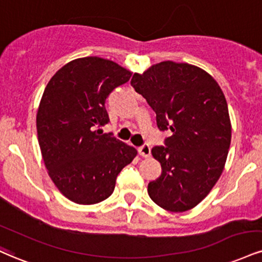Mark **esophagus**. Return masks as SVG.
<instances>
[{"label": "esophagus", "instance_id": "34e87169", "mask_svg": "<svg viewBox=\"0 0 262 262\" xmlns=\"http://www.w3.org/2000/svg\"><path fill=\"white\" fill-rule=\"evenodd\" d=\"M139 155L143 156V157H149L150 154H151V149L149 145H143V146L139 147Z\"/></svg>", "mask_w": 262, "mask_h": 262}]
</instances>
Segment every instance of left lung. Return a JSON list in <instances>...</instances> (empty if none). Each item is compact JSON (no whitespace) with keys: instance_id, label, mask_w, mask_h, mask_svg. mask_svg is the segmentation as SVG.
<instances>
[{"instance_id":"obj_1","label":"left lung","mask_w":262,"mask_h":262,"mask_svg":"<svg viewBox=\"0 0 262 262\" xmlns=\"http://www.w3.org/2000/svg\"><path fill=\"white\" fill-rule=\"evenodd\" d=\"M130 84L156 112L157 127L172 132L166 146L151 150L162 173L147 193L167 211L193 209L221 177L228 155L232 125L223 91L204 69L172 61L134 73Z\"/></svg>"}]
</instances>
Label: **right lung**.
Listing matches in <instances>:
<instances>
[{"mask_svg": "<svg viewBox=\"0 0 262 262\" xmlns=\"http://www.w3.org/2000/svg\"><path fill=\"white\" fill-rule=\"evenodd\" d=\"M132 72L100 57L77 58L50 79L36 115L37 139L50 178L67 199L103 201L118 173L137 156L133 146L102 134L110 122L105 102Z\"/></svg>", "mask_w": 262, "mask_h": 262, "instance_id": "add662e5", "label": "right lung"}]
</instances>
